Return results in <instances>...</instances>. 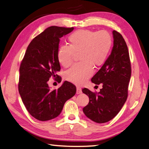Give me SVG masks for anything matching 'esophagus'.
Wrapping results in <instances>:
<instances>
[{"mask_svg": "<svg viewBox=\"0 0 149 149\" xmlns=\"http://www.w3.org/2000/svg\"><path fill=\"white\" fill-rule=\"evenodd\" d=\"M81 89L80 87H77V94H81Z\"/></svg>", "mask_w": 149, "mask_h": 149, "instance_id": "obj_1", "label": "esophagus"}]
</instances>
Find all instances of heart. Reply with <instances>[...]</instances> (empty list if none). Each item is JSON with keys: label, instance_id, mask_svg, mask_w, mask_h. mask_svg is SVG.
Masks as SVG:
<instances>
[{"label": "heart", "instance_id": "1", "mask_svg": "<svg viewBox=\"0 0 149 149\" xmlns=\"http://www.w3.org/2000/svg\"><path fill=\"white\" fill-rule=\"evenodd\" d=\"M69 45H62L57 51V58L60 65L69 67L74 53H78L81 60L65 72V78L77 85H81L91 77L93 65L104 64L113 46V40L109 32L80 29L69 36Z\"/></svg>", "mask_w": 149, "mask_h": 149}]
</instances>
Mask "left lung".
Returning a JSON list of instances; mask_svg holds the SVG:
<instances>
[{"label": "left lung", "instance_id": "left-lung-1", "mask_svg": "<svg viewBox=\"0 0 149 149\" xmlns=\"http://www.w3.org/2000/svg\"><path fill=\"white\" fill-rule=\"evenodd\" d=\"M114 45L112 52L101 69L91 78L96 85L101 84L99 93L87 88L82 92L89 98L84 107L86 116L95 122H107L116 116L128 96L129 83L131 76V64L128 47L119 32L113 31Z\"/></svg>", "mask_w": 149, "mask_h": 149}]
</instances>
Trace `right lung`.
I'll return each mask as SVG.
<instances>
[{"instance_id":"obj_1","label":"right lung","mask_w":149,"mask_h":149,"mask_svg":"<svg viewBox=\"0 0 149 149\" xmlns=\"http://www.w3.org/2000/svg\"><path fill=\"white\" fill-rule=\"evenodd\" d=\"M74 28L51 26L33 39L20 63L19 91L29 113L36 120L47 121L57 117L65 102L74 96L77 88L64 81L58 89L51 90L47 81L60 71L57 58L60 38Z\"/></svg>"}]
</instances>
